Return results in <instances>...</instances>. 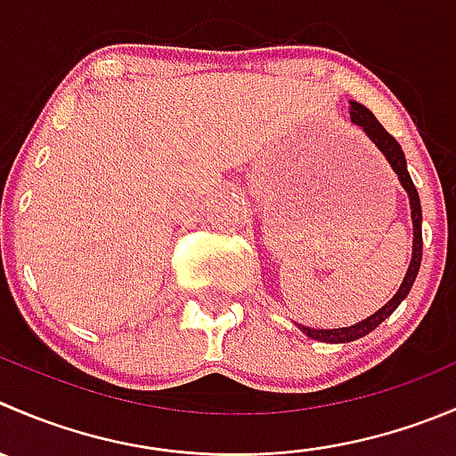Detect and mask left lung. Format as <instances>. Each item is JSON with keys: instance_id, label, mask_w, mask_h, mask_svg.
<instances>
[{"instance_id": "left-lung-1", "label": "left lung", "mask_w": 456, "mask_h": 456, "mask_svg": "<svg viewBox=\"0 0 456 456\" xmlns=\"http://www.w3.org/2000/svg\"><path fill=\"white\" fill-rule=\"evenodd\" d=\"M350 118L356 126L365 131L370 140L377 144L379 151L386 156V160L390 162L392 171L399 175V183L403 184V189L408 191L410 198V209H412V229H414V240H412V260H410V267L405 272L403 282H401L399 291L392 296V300H387L379 312H374L372 316L365 318V321L356 322V325L350 327H338V330H314V327H305L300 325V330L309 336V338H316L322 340V343H350V340L361 338V336L370 334L372 330H377L392 312L401 305V300L410 294L412 289L414 281H417V273L419 267H421V256H423V236H421V200H419V193L417 187H414L412 178L408 174V165H405V156H403V149L401 144L383 129L381 122L374 118V113L370 109H365L363 104L359 102H350Z\"/></svg>"}]
</instances>
